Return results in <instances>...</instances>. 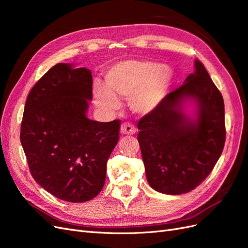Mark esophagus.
Wrapping results in <instances>:
<instances>
[{
	"instance_id": "34e87169",
	"label": "esophagus",
	"mask_w": 248,
	"mask_h": 248,
	"mask_svg": "<svg viewBox=\"0 0 248 248\" xmlns=\"http://www.w3.org/2000/svg\"><path fill=\"white\" fill-rule=\"evenodd\" d=\"M120 131H121L122 134H127V136H132L137 132V128L136 126L132 125L131 123L125 122L121 125V128H120Z\"/></svg>"
}]
</instances>
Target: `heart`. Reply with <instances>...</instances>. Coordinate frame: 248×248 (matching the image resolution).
Returning a JSON list of instances; mask_svg holds the SVG:
<instances>
[{
  "instance_id": "obj_1",
  "label": "heart",
  "mask_w": 248,
  "mask_h": 248,
  "mask_svg": "<svg viewBox=\"0 0 248 248\" xmlns=\"http://www.w3.org/2000/svg\"><path fill=\"white\" fill-rule=\"evenodd\" d=\"M174 78L169 65L151 61L127 60L115 64L106 73V85L94 87L96 106L104 111L120 108V98H128V106L138 116H147L167 97Z\"/></svg>"
}]
</instances>
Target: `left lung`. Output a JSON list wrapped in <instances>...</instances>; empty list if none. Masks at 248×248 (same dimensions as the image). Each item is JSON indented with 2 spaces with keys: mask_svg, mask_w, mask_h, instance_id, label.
Instances as JSON below:
<instances>
[{
  "mask_svg": "<svg viewBox=\"0 0 248 248\" xmlns=\"http://www.w3.org/2000/svg\"><path fill=\"white\" fill-rule=\"evenodd\" d=\"M138 128L147 180L154 190L177 196L208 177L226 140L224 104L199 60L184 84L141 118Z\"/></svg>",
  "mask_w": 248,
  "mask_h": 248,
  "instance_id": "obj_1",
  "label": "left lung"
}]
</instances>
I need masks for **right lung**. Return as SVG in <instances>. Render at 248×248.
<instances>
[{
    "mask_svg": "<svg viewBox=\"0 0 248 248\" xmlns=\"http://www.w3.org/2000/svg\"><path fill=\"white\" fill-rule=\"evenodd\" d=\"M92 73L59 63L30 91L20 141L35 181L70 202L94 199L103 188L107 162L119 140L120 120L87 117Z\"/></svg>",
    "mask_w": 248,
    "mask_h": 248,
    "instance_id": "obj_1",
    "label": "right lung"
}]
</instances>
